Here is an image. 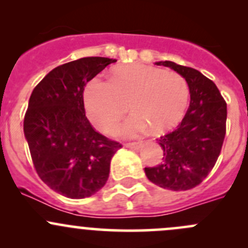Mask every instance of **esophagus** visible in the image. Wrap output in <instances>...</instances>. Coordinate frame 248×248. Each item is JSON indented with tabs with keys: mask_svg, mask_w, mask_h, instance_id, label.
Returning <instances> with one entry per match:
<instances>
[{
	"mask_svg": "<svg viewBox=\"0 0 248 248\" xmlns=\"http://www.w3.org/2000/svg\"><path fill=\"white\" fill-rule=\"evenodd\" d=\"M142 142H129V144H126V147L131 150H140L142 147Z\"/></svg>",
	"mask_w": 248,
	"mask_h": 248,
	"instance_id": "obj_1",
	"label": "esophagus"
}]
</instances>
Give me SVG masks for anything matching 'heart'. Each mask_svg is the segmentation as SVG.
<instances>
[{
	"instance_id": "obj_1",
	"label": "heart",
	"mask_w": 248,
	"mask_h": 248,
	"mask_svg": "<svg viewBox=\"0 0 248 248\" xmlns=\"http://www.w3.org/2000/svg\"><path fill=\"white\" fill-rule=\"evenodd\" d=\"M189 98L186 79L174 71L146 64H120L110 72V81L94 78L84 90L86 115L102 131L114 128L126 114L134 112L115 133L133 138L147 127L163 132L184 116Z\"/></svg>"
}]
</instances>
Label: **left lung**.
Segmentation results:
<instances>
[{
  "label": "left lung",
  "instance_id": "obj_1",
  "mask_svg": "<svg viewBox=\"0 0 248 248\" xmlns=\"http://www.w3.org/2000/svg\"><path fill=\"white\" fill-rule=\"evenodd\" d=\"M186 79L191 101L179 126L158 140L163 162L145 168L152 184L170 189L187 191L199 185L214 168L226 136L227 104L214 81L199 71L171 61H158Z\"/></svg>",
  "mask_w": 248,
  "mask_h": 248
}]
</instances>
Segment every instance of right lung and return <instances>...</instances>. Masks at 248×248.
Returning a JSON list of instances; mask_svg holds the SVG:
<instances>
[{
	"mask_svg": "<svg viewBox=\"0 0 248 248\" xmlns=\"http://www.w3.org/2000/svg\"><path fill=\"white\" fill-rule=\"evenodd\" d=\"M108 57H82L56 67L34 87L24 134L37 174L71 199L97 193L107 184L110 161L121 144L93 129L85 115L84 86L110 63Z\"/></svg>",
	"mask_w": 248,
	"mask_h": 248,
	"instance_id": "1",
	"label": "right lung"
}]
</instances>
